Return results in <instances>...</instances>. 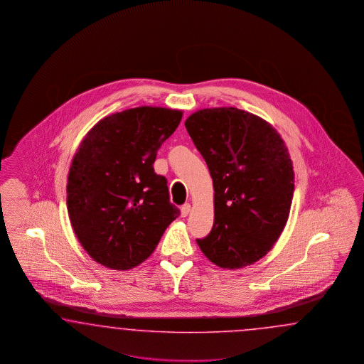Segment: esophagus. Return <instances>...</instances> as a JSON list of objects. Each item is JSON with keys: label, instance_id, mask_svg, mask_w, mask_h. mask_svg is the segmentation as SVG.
I'll use <instances>...</instances> for the list:
<instances>
[{"label": "esophagus", "instance_id": "obj_1", "mask_svg": "<svg viewBox=\"0 0 364 364\" xmlns=\"http://www.w3.org/2000/svg\"><path fill=\"white\" fill-rule=\"evenodd\" d=\"M189 212H191V204H184L183 207H181V216L183 218H187L188 215H189Z\"/></svg>", "mask_w": 364, "mask_h": 364}]
</instances>
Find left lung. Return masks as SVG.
I'll return each mask as SVG.
<instances>
[{"label": "left lung", "mask_w": 364, "mask_h": 364, "mask_svg": "<svg viewBox=\"0 0 364 364\" xmlns=\"http://www.w3.org/2000/svg\"><path fill=\"white\" fill-rule=\"evenodd\" d=\"M186 128L215 191L213 227L198 247L220 268L254 264L272 250L291 210L295 176L284 140L264 119L233 107L198 110Z\"/></svg>", "instance_id": "left-lung-1"}]
</instances>
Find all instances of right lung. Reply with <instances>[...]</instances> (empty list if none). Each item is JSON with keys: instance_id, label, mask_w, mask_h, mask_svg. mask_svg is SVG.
I'll list each match as a JSON object with an SVG mask.
<instances>
[{"instance_id": "add662e5", "label": "right lung", "mask_w": 364, "mask_h": 364, "mask_svg": "<svg viewBox=\"0 0 364 364\" xmlns=\"http://www.w3.org/2000/svg\"><path fill=\"white\" fill-rule=\"evenodd\" d=\"M183 110L137 107L101 119L73 156L66 205L87 254L110 269L141 264L180 215L154 163Z\"/></svg>"}]
</instances>
